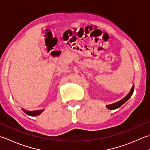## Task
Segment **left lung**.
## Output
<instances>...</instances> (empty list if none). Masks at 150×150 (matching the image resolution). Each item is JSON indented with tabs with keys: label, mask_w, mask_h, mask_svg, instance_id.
<instances>
[{
	"label": "left lung",
	"mask_w": 150,
	"mask_h": 150,
	"mask_svg": "<svg viewBox=\"0 0 150 150\" xmlns=\"http://www.w3.org/2000/svg\"><path fill=\"white\" fill-rule=\"evenodd\" d=\"M133 91H134V86L132 87V88L130 91V92L128 93V94L124 98H123L122 100H120L118 102L116 103H114L113 104H111V105H107V108L108 109H110V110H114V109H116V108H118L119 107H120L122 106L123 104H124L129 99L131 96L133 95Z\"/></svg>",
	"instance_id": "left-lung-1"
}]
</instances>
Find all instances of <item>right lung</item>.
<instances>
[{"label": "right lung", "instance_id": "obj_1", "mask_svg": "<svg viewBox=\"0 0 150 150\" xmlns=\"http://www.w3.org/2000/svg\"><path fill=\"white\" fill-rule=\"evenodd\" d=\"M23 112H25L27 115L28 116H38V115H40V114L42 113L43 112V110H35V111H26V110H23Z\"/></svg>", "mask_w": 150, "mask_h": 150}]
</instances>
